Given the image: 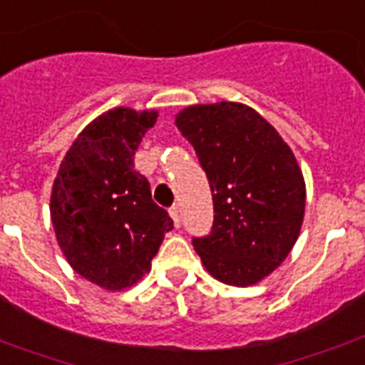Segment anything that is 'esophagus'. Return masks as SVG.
<instances>
[{"instance_id": "obj_1", "label": "esophagus", "mask_w": 365, "mask_h": 365, "mask_svg": "<svg viewBox=\"0 0 365 365\" xmlns=\"http://www.w3.org/2000/svg\"><path fill=\"white\" fill-rule=\"evenodd\" d=\"M170 216H172V220H174V226L176 227L182 226V210H180V207H172Z\"/></svg>"}]
</instances>
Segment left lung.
<instances>
[{
  "mask_svg": "<svg viewBox=\"0 0 365 365\" xmlns=\"http://www.w3.org/2000/svg\"><path fill=\"white\" fill-rule=\"evenodd\" d=\"M176 126L207 172L212 232L193 247L208 274L227 285H255L287 258L304 218L306 185L291 147L243 103L191 105Z\"/></svg>",
  "mask_w": 365,
  "mask_h": 365,
  "instance_id": "1",
  "label": "left lung"
}]
</instances>
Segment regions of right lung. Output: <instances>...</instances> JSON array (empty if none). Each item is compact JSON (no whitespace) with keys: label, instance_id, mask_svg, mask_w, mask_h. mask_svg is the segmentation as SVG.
<instances>
[{"label":"right lung","instance_id":"right-lung-1","mask_svg":"<svg viewBox=\"0 0 365 365\" xmlns=\"http://www.w3.org/2000/svg\"><path fill=\"white\" fill-rule=\"evenodd\" d=\"M157 110L116 107L78 133L51 191V222L74 272L107 291L132 287L151 269L174 222L133 170V155Z\"/></svg>","mask_w":365,"mask_h":365}]
</instances>
